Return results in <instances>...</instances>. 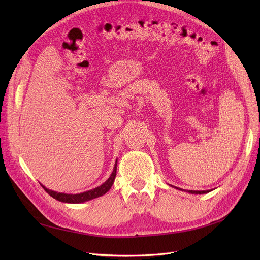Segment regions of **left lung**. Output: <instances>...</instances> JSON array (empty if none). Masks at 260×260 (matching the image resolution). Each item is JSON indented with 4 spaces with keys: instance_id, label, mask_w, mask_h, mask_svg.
I'll use <instances>...</instances> for the list:
<instances>
[{
    "instance_id": "left-lung-1",
    "label": "left lung",
    "mask_w": 260,
    "mask_h": 260,
    "mask_svg": "<svg viewBox=\"0 0 260 260\" xmlns=\"http://www.w3.org/2000/svg\"><path fill=\"white\" fill-rule=\"evenodd\" d=\"M172 187H176V186H172ZM176 188H178V190H181V188H179V187H176ZM181 191H183V190H181ZM185 192H188V193H191V194H205V193H208V192H210V190L208 191H192V190H188V191H185Z\"/></svg>"
}]
</instances>
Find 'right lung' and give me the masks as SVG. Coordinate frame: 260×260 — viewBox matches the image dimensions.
Masks as SVG:
<instances>
[{
    "mask_svg": "<svg viewBox=\"0 0 260 260\" xmlns=\"http://www.w3.org/2000/svg\"><path fill=\"white\" fill-rule=\"evenodd\" d=\"M116 171H117V160L115 161V166H114V170L112 172V175L109 176V178L105 181L103 184H101L100 186L92 188V190H89L83 193H78V194H67V193H58L55 192L52 190H49L46 188L43 184L42 187L46 191V193L50 194L53 199L57 200L59 202L62 203H70V204H79V203H84L91 201L93 199L100 198V196L104 195L105 193H107L109 191V188L112 187V185L114 184V181L116 178Z\"/></svg>",
    "mask_w": 260,
    "mask_h": 260,
    "instance_id": "add662e5",
    "label": "right lung"
}]
</instances>
